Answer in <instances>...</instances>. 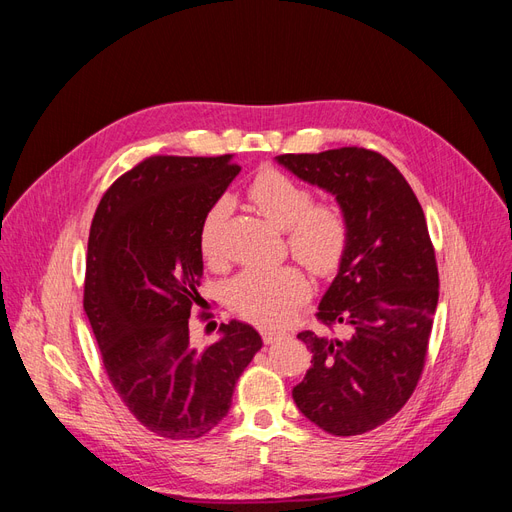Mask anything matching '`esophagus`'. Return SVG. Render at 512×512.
Returning a JSON list of instances; mask_svg holds the SVG:
<instances>
[{
	"label": "esophagus",
	"instance_id": "obj_1",
	"mask_svg": "<svg viewBox=\"0 0 512 512\" xmlns=\"http://www.w3.org/2000/svg\"><path fill=\"white\" fill-rule=\"evenodd\" d=\"M260 333H262V339H265V344H273V342H277V339L284 337L282 331H275V329H269V327L260 329Z\"/></svg>",
	"mask_w": 512,
	"mask_h": 512
}]
</instances>
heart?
<instances>
[{"instance_id": "obj_1", "label": "heart", "mask_w": 512, "mask_h": 512, "mask_svg": "<svg viewBox=\"0 0 512 512\" xmlns=\"http://www.w3.org/2000/svg\"><path fill=\"white\" fill-rule=\"evenodd\" d=\"M256 209L277 228L286 230L294 258L318 275L342 262L350 243V222L337 203H314L305 185L280 170H262L250 185ZM230 200L220 198L200 224V252L211 262L222 258V230L230 215ZM309 297L307 277L297 267L245 269L228 286V303L235 312L265 327L286 324Z\"/></svg>"}]
</instances>
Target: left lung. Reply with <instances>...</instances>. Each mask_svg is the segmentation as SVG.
<instances>
[{
  "mask_svg": "<svg viewBox=\"0 0 512 512\" xmlns=\"http://www.w3.org/2000/svg\"><path fill=\"white\" fill-rule=\"evenodd\" d=\"M292 175L335 196L350 243L318 305L324 327L303 331L312 367L292 389L297 408L333 436H359L389 421L423 374L438 265L425 213L404 175L376 151L342 147L275 158Z\"/></svg>",
  "mask_w": 512,
  "mask_h": 512,
  "instance_id": "1",
  "label": "left lung"
}]
</instances>
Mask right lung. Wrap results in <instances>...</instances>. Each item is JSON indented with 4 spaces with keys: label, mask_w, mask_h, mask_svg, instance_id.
Segmentation results:
<instances>
[{
    "label": "right lung",
    "mask_w": 512,
    "mask_h": 512,
    "mask_svg": "<svg viewBox=\"0 0 512 512\" xmlns=\"http://www.w3.org/2000/svg\"><path fill=\"white\" fill-rule=\"evenodd\" d=\"M239 170L232 156L147 158L106 190L91 222L83 305L102 365L136 421L166 440L203 438L218 425L262 348L239 320L220 324L211 346L190 337L200 224Z\"/></svg>",
    "instance_id": "right-lung-1"
}]
</instances>
